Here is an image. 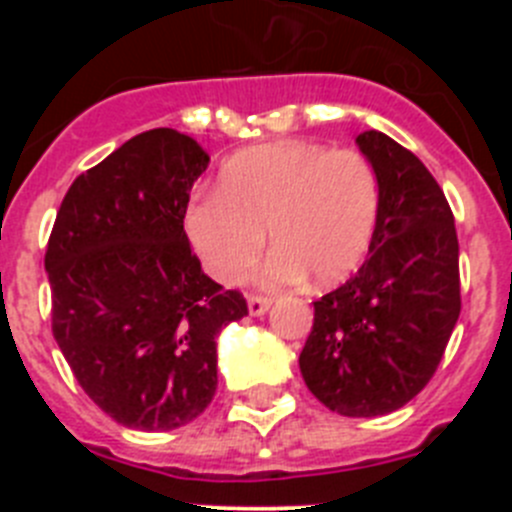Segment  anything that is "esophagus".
<instances>
[{
	"mask_svg": "<svg viewBox=\"0 0 512 512\" xmlns=\"http://www.w3.org/2000/svg\"><path fill=\"white\" fill-rule=\"evenodd\" d=\"M269 307H271L269 297L248 295V312H251V315H256V318H259V315H264V312L269 310Z\"/></svg>",
	"mask_w": 512,
	"mask_h": 512,
	"instance_id": "1",
	"label": "esophagus"
}]
</instances>
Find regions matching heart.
<instances>
[{
  "label": "heart",
  "instance_id": "heart-1",
  "mask_svg": "<svg viewBox=\"0 0 512 512\" xmlns=\"http://www.w3.org/2000/svg\"><path fill=\"white\" fill-rule=\"evenodd\" d=\"M377 212L379 179L369 158L287 140L230 158L220 189L197 194L184 225L202 264L225 284L251 269L269 230L277 251L261 266L259 282L279 289L305 274L315 284L351 274L372 243Z\"/></svg>",
  "mask_w": 512,
  "mask_h": 512
}]
</instances>
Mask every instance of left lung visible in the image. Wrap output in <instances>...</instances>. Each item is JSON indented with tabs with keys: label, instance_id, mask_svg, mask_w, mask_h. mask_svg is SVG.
<instances>
[{
	"label": "left lung",
	"instance_id": "obj_1",
	"mask_svg": "<svg viewBox=\"0 0 512 512\" xmlns=\"http://www.w3.org/2000/svg\"><path fill=\"white\" fill-rule=\"evenodd\" d=\"M379 179L369 259L320 297L300 354L307 390L346 418L408 405L431 382L461 312L459 241L443 189L390 135L356 138Z\"/></svg>",
	"mask_w": 512,
	"mask_h": 512
}]
</instances>
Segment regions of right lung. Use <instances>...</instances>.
<instances>
[{
	"mask_svg": "<svg viewBox=\"0 0 512 512\" xmlns=\"http://www.w3.org/2000/svg\"><path fill=\"white\" fill-rule=\"evenodd\" d=\"M207 164L189 135H135L76 176L45 248L53 338L94 405L135 431H174L205 413L217 333L248 315L184 233Z\"/></svg>",
	"mask_w": 512,
	"mask_h": 512,
	"instance_id": "add662e5",
	"label": "right lung"
}]
</instances>
